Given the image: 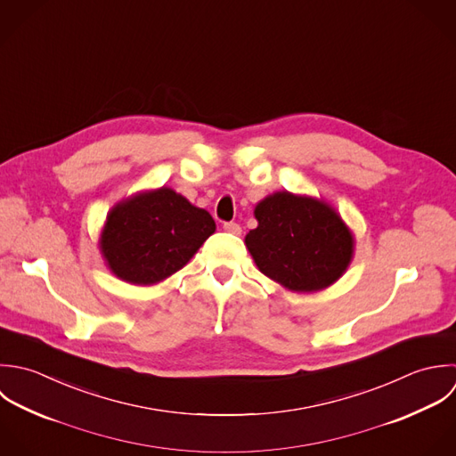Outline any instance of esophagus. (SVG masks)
Here are the masks:
<instances>
[{
  "mask_svg": "<svg viewBox=\"0 0 456 456\" xmlns=\"http://www.w3.org/2000/svg\"><path fill=\"white\" fill-rule=\"evenodd\" d=\"M224 232L226 233H230V235H240L242 233V228H240V224H237V223H224Z\"/></svg>",
  "mask_w": 456,
  "mask_h": 456,
  "instance_id": "1",
  "label": "esophagus"
}]
</instances>
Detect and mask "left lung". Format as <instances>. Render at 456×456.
<instances>
[{
    "label": "left lung",
    "mask_w": 456,
    "mask_h": 456,
    "mask_svg": "<svg viewBox=\"0 0 456 456\" xmlns=\"http://www.w3.org/2000/svg\"><path fill=\"white\" fill-rule=\"evenodd\" d=\"M258 226L246 235L258 271L290 292L311 294L348 269L355 240L325 200L276 191L255 207Z\"/></svg>",
    "instance_id": "1"
}]
</instances>
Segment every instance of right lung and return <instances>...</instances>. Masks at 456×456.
<instances>
[{"label": "right lung", "mask_w": 456, "mask_h": 456, "mask_svg": "<svg viewBox=\"0 0 456 456\" xmlns=\"http://www.w3.org/2000/svg\"><path fill=\"white\" fill-rule=\"evenodd\" d=\"M216 232L212 216L171 187L118 201L106 217L99 249L122 281L151 287L180 271Z\"/></svg>", "instance_id": "add662e5"}]
</instances>
